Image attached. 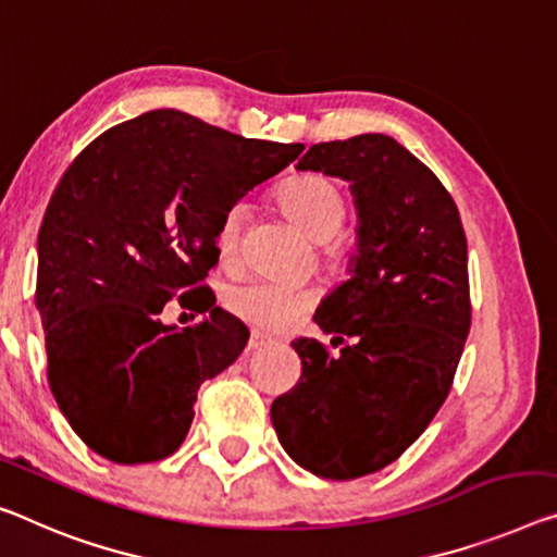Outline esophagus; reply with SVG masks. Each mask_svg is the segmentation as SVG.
<instances>
[{
  "label": "esophagus",
  "instance_id": "1",
  "mask_svg": "<svg viewBox=\"0 0 557 557\" xmlns=\"http://www.w3.org/2000/svg\"><path fill=\"white\" fill-rule=\"evenodd\" d=\"M271 341L263 336V333H259V331H251V336H249V348L251 350H259V348H263V346H269Z\"/></svg>",
  "mask_w": 557,
  "mask_h": 557
}]
</instances>
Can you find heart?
<instances>
[{
	"mask_svg": "<svg viewBox=\"0 0 557 557\" xmlns=\"http://www.w3.org/2000/svg\"><path fill=\"white\" fill-rule=\"evenodd\" d=\"M281 211L301 226L329 253H338L336 234L346 219V199L336 182L326 176H296L276 191ZM246 209L234 203L224 211L216 228V249L224 261L234 259L242 242ZM315 294L306 286H284L271 281H249L231 286L224 304L236 319L261 331H284L313 306Z\"/></svg>",
	"mask_w": 557,
	"mask_h": 557,
	"instance_id": "heart-1",
	"label": "heart"
}]
</instances>
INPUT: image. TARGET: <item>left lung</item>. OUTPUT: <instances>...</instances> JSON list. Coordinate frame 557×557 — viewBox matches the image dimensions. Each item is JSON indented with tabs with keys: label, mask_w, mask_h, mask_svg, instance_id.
I'll return each instance as SVG.
<instances>
[{
	"label": "left lung",
	"mask_w": 557,
	"mask_h": 557,
	"mask_svg": "<svg viewBox=\"0 0 557 557\" xmlns=\"http://www.w3.org/2000/svg\"><path fill=\"white\" fill-rule=\"evenodd\" d=\"M296 169L354 194L348 278L313 315L350 344L294 341L301 381L273 400L271 423L298 466L350 481L393 463L448 396L470 329L468 244L446 186L386 134L313 144Z\"/></svg>",
	"instance_id": "obj_1"
}]
</instances>
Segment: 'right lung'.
<instances>
[{"label": "right lung", "mask_w": 557, "mask_h": 557, "mask_svg": "<svg viewBox=\"0 0 557 557\" xmlns=\"http://www.w3.org/2000/svg\"><path fill=\"white\" fill-rule=\"evenodd\" d=\"M301 149L153 109L66 169L39 228L37 308L49 388L94 453L134 466L182 446L196 391L249 341L207 286H190L219 261L224 211ZM182 287L210 315L178 332L158 313Z\"/></svg>", "instance_id": "right-lung-1"}]
</instances>
